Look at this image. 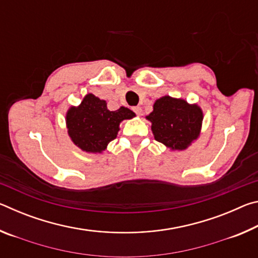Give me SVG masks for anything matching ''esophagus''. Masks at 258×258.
I'll return each instance as SVG.
<instances>
[{"label": "esophagus", "instance_id": "esophagus-1", "mask_svg": "<svg viewBox=\"0 0 258 258\" xmlns=\"http://www.w3.org/2000/svg\"><path fill=\"white\" fill-rule=\"evenodd\" d=\"M133 111L137 113V115H139V116H142V113H143V111H142V108L141 107H133Z\"/></svg>", "mask_w": 258, "mask_h": 258}]
</instances>
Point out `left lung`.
I'll use <instances>...</instances> for the list:
<instances>
[{"label": "left lung", "mask_w": 258, "mask_h": 258, "mask_svg": "<svg viewBox=\"0 0 258 258\" xmlns=\"http://www.w3.org/2000/svg\"><path fill=\"white\" fill-rule=\"evenodd\" d=\"M203 118L197 104L169 95L156 100L154 110L147 116L155 139L172 150H184L198 139Z\"/></svg>", "instance_id": "left-lung-1"}]
</instances>
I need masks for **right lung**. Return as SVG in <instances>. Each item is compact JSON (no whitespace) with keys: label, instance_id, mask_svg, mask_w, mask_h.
Segmentation results:
<instances>
[{"label":"right lung","instance_id":"1","mask_svg":"<svg viewBox=\"0 0 258 258\" xmlns=\"http://www.w3.org/2000/svg\"><path fill=\"white\" fill-rule=\"evenodd\" d=\"M135 113L120 107L115 111L107 108V102L93 94H86L78 107H71L66 115L68 134L83 151L100 154L108 143L115 140L120 121L131 119Z\"/></svg>","mask_w":258,"mask_h":258}]
</instances>
